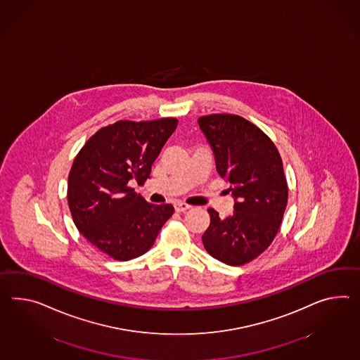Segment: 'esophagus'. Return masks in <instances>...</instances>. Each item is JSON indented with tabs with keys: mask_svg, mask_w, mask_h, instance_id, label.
I'll return each instance as SVG.
<instances>
[{
	"mask_svg": "<svg viewBox=\"0 0 360 360\" xmlns=\"http://www.w3.org/2000/svg\"><path fill=\"white\" fill-rule=\"evenodd\" d=\"M174 208H176V212H186L187 210L191 208V205L184 204V202H176V204H174Z\"/></svg>",
	"mask_w": 360,
	"mask_h": 360,
	"instance_id": "1",
	"label": "esophagus"
}]
</instances>
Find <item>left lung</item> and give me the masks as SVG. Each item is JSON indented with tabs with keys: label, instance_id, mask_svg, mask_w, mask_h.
Returning <instances> with one entry per match:
<instances>
[{
	"label": "left lung",
	"instance_id": "left-lung-1",
	"mask_svg": "<svg viewBox=\"0 0 360 360\" xmlns=\"http://www.w3.org/2000/svg\"><path fill=\"white\" fill-rule=\"evenodd\" d=\"M198 123L234 199L228 217L208 210L211 224L202 245L219 262L243 265L264 252L280 229L288 204L282 160L273 141L239 115H204Z\"/></svg>",
	"mask_w": 360,
	"mask_h": 360
}]
</instances>
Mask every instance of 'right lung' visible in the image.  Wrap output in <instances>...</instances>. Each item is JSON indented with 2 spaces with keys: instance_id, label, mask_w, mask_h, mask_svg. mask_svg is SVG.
<instances>
[{
  "instance_id": "add662e5",
  "label": "right lung",
  "mask_w": 360,
  "mask_h": 360,
  "mask_svg": "<svg viewBox=\"0 0 360 360\" xmlns=\"http://www.w3.org/2000/svg\"><path fill=\"white\" fill-rule=\"evenodd\" d=\"M178 120L118 121L100 129L74 160L68 202L80 234L101 252L127 262L146 254L172 217V204H149L129 187L147 181Z\"/></svg>"
}]
</instances>
